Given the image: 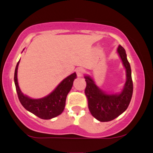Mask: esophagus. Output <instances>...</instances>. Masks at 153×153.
<instances>
[{
    "label": "esophagus",
    "instance_id": "1",
    "mask_svg": "<svg viewBox=\"0 0 153 153\" xmlns=\"http://www.w3.org/2000/svg\"><path fill=\"white\" fill-rule=\"evenodd\" d=\"M75 72H76V74L78 76H82L83 74L84 73V70L82 68H77Z\"/></svg>",
    "mask_w": 153,
    "mask_h": 153
}]
</instances>
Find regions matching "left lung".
Wrapping results in <instances>:
<instances>
[{
	"mask_svg": "<svg viewBox=\"0 0 153 153\" xmlns=\"http://www.w3.org/2000/svg\"><path fill=\"white\" fill-rule=\"evenodd\" d=\"M118 52L126 71V84L121 93L107 95L95 85L90 77L85 76L86 86L84 92L87 98L88 107L92 116L102 122L112 121L123 113L127 109L132 96L133 83L126 51L119 45Z\"/></svg>",
	"mask_w": 153,
	"mask_h": 153,
	"instance_id": "8db88e82",
	"label": "left lung"
}]
</instances>
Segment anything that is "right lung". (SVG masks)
<instances>
[{
	"label": "right lung",
	"mask_w": 153,
	"mask_h": 153,
	"mask_svg": "<svg viewBox=\"0 0 153 153\" xmlns=\"http://www.w3.org/2000/svg\"><path fill=\"white\" fill-rule=\"evenodd\" d=\"M19 61L15 67L14 80L18 99L22 106L41 119H51L62 113L65 107L67 94L72 88L74 79L76 78V73L72 74L63 80L56 89L47 96L40 99H32L24 95L18 86L17 72Z\"/></svg>",
	"instance_id": "obj_1"
}]
</instances>
